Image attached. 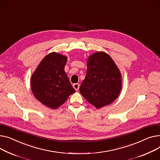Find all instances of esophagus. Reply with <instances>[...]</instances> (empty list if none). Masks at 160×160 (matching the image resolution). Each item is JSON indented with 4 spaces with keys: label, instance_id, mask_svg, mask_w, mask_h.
I'll return each mask as SVG.
<instances>
[{
    "label": "esophagus",
    "instance_id": "34e87169",
    "mask_svg": "<svg viewBox=\"0 0 160 160\" xmlns=\"http://www.w3.org/2000/svg\"><path fill=\"white\" fill-rule=\"evenodd\" d=\"M73 88L74 89H75L76 91H78L79 89V88H80V86H79V83H74L73 85Z\"/></svg>",
    "mask_w": 160,
    "mask_h": 160
}]
</instances>
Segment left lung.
<instances>
[{"label":"left lung","mask_w":160,"mask_h":160,"mask_svg":"<svg viewBox=\"0 0 160 160\" xmlns=\"http://www.w3.org/2000/svg\"><path fill=\"white\" fill-rule=\"evenodd\" d=\"M87 66L80 93L97 109L111 103L122 88L121 74L114 62L105 52H98L89 57Z\"/></svg>","instance_id":"8db88e82"}]
</instances>
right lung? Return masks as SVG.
<instances>
[{
	"label": "right lung",
	"mask_w": 160,
	"mask_h": 160,
	"mask_svg": "<svg viewBox=\"0 0 160 160\" xmlns=\"http://www.w3.org/2000/svg\"><path fill=\"white\" fill-rule=\"evenodd\" d=\"M67 57L51 52L41 61L31 79L35 98L51 109H57L76 91L64 71Z\"/></svg>",
	"instance_id": "add662e5"
}]
</instances>
